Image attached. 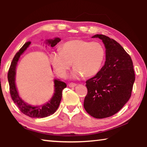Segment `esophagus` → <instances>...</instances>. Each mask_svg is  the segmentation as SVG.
Returning a JSON list of instances; mask_svg holds the SVG:
<instances>
[{
    "label": "esophagus",
    "instance_id": "1",
    "mask_svg": "<svg viewBox=\"0 0 147 147\" xmlns=\"http://www.w3.org/2000/svg\"><path fill=\"white\" fill-rule=\"evenodd\" d=\"M76 86V84L75 83H73V82H71L70 84H69V86L71 87V88H73V87Z\"/></svg>",
    "mask_w": 147,
    "mask_h": 147
}]
</instances>
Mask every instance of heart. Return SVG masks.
<instances>
[{"label":"heart","instance_id":"obj_1","mask_svg":"<svg viewBox=\"0 0 147 147\" xmlns=\"http://www.w3.org/2000/svg\"><path fill=\"white\" fill-rule=\"evenodd\" d=\"M56 73L65 78L73 63L74 67L72 78L78 79L85 75L91 77L97 74L106 59V49L98 41L73 39L62 45L58 52L50 57Z\"/></svg>","mask_w":147,"mask_h":147}]
</instances>
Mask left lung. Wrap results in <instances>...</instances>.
Returning <instances> with one entry per match:
<instances>
[{"label":"left lung","mask_w":147,"mask_h":147,"mask_svg":"<svg viewBox=\"0 0 147 147\" xmlns=\"http://www.w3.org/2000/svg\"><path fill=\"white\" fill-rule=\"evenodd\" d=\"M93 38L102 40L106 61L99 73L86 81L84 107L91 116L103 119L115 115L130 99L135 73L131 57L120 44L104 35Z\"/></svg>","instance_id":"left-lung-1"}]
</instances>
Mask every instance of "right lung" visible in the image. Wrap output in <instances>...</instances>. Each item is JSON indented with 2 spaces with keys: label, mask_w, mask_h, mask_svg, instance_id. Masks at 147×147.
I'll return each instance as SVG.
<instances>
[{
  "label": "right lung",
  "mask_w": 147,
  "mask_h": 147,
  "mask_svg": "<svg viewBox=\"0 0 147 147\" xmlns=\"http://www.w3.org/2000/svg\"><path fill=\"white\" fill-rule=\"evenodd\" d=\"M61 41L59 38H55L54 39H49L47 43L51 44V47H54L57 43ZM31 43L30 41H28L24 43V45L20 49L19 51L16 54L12 60L10 67L8 73V80L9 86V93L11 97L13 100L14 103L18 107L19 110L24 115H26L33 118H43L46 117L55 112L58 108L59 103L62 97V91L63 89L67 87L66 84L63 82L59 81V80H54V94L51 100L47 104L40 106H31L26 104L20 98L17 93L16 84H15V76H16V68L17 63L19 60L23 52L25 51L27 47Z\"/></svg>",
  "instance_id": "obj_1"
}]
</instances>
